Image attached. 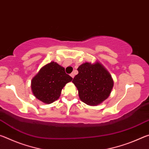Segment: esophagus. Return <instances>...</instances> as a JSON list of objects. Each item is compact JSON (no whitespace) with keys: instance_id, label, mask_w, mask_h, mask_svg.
<instances>
[{"instance_id":"34e87169","label":"esophagus","mask_w":149,"mask_h":149,"mask_svg":"<svg viewBox=\"0 0 149 149\" xmlns=\"http://www.w3.org/2000/svg\"><path fill=\"white\" fill-rule=\"evenodd\" d=\"M70 76H71L72 78H74V76H75V75H74V73H72V74H70Z\"/></svg>"}]
</instances>
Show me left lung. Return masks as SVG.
<instances>
[{"label":"left lung","mask_w":149,"mask_h":149,"mask_svg":"<svg viewBox=\"0 0 149 149\" xmlns=\"http://www.w3.org/2000/svg\"><path fill=\"white\" fill-rule=\"evenodd\" d=\"M77 70L78 74L72 82L77 87L82 102L90 106H97L108 99L114 86V81L99 62L84 63Z\"/></svg>","instance_id":"1"}]
</instances>
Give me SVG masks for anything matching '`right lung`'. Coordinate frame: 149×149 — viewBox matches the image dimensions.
Segmentation results:
<instances>
[{"label": "right lung", "mask_w": 149, "mask_h": 149, "mask_svg": "<svg viewBox=\"0 0 149 149\" xmlns=\"http://www.w3.org/2000/svg\"><path fill=\"white\" fill-rule=\"evenodd\" d=\"M72 79L64 67L52 61L43 65L33 77L32 93L41 102L50 104L59 99L62 89Z\"/></svg>", "instance_id": "right-lung-1"}]
</instances>
